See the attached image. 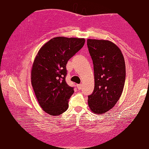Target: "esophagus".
I'll return each instance as SVG.
<instances>
[{
    "mask_svg": "<svg viewBox=\"0 0 149 149\" xmlns=\"http://www.w3.org/2000/svg\"><path fill=\"white\" fill-rule=\"evenodd\" d=\"M77 89H81V87H82V85L81 84H77Z\"/></svg>",
    "mask_w": 149,
    "mask_h": 149,
    "instance_id": "esophagus-1",
    "label": "esophagus"
}]
</instances>
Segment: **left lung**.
<instances>
[{"instance_id":"8db88e82","label":"left lung","mask_w":149,"mask_h":149,"mask_svg":"<svg viewBox=\"0 0 149 149\" xmlns=\"http://www.w3.org/2000/svg\"><path fill=\"white\" fill-rule=\"evenodd\" d=\"M89 52L93 63L95 87L88 96V105L95 114L112 109L121 97L125 81V63L116 44L106 40L88 39Z\"/></svg>"}]
</instances>
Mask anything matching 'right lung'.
I'll list each match as a JSON object with an SVG mask.
<instances>
[{"label": "right lung", "mask_w": 149, "mask_h": 149, "mask_svg": "<svg viewBox=\"0 0 149 149\" xmlns=\"http://www.w3.org/2000/svg\"><path fill=\"white\" fill-rule=\"evenodd\" d=\"M85 44L84 38L56 37L39 49L31 70V83L42 109L60 115L68 108L74 87L65 81L66 64Z\"/></svg>", "instance_id": "obj_1"}]
</instances>
